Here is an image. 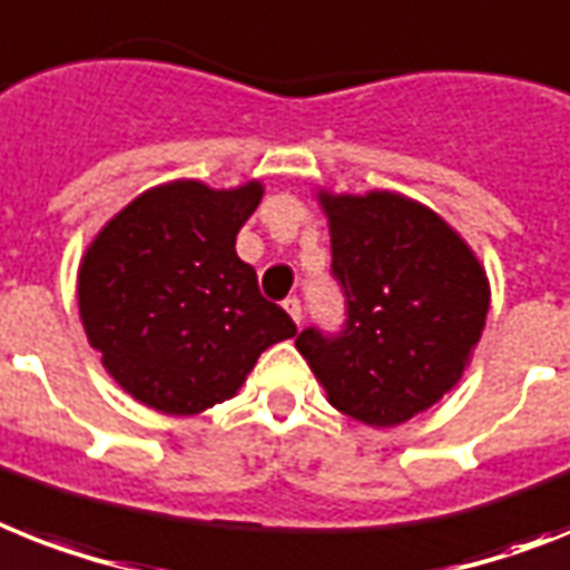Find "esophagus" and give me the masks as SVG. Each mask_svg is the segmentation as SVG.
<instances>
[{"mask_svg": "<svg viewBox=\"0 0 570 570\" xmlns=\"http://www.w3.org/2000/svg\"><path fill=\"white\" fill-rule=\"evenodd\" d=\"M282 305H285V312H288L291 320L299 326V320H303V305H299V299H296V296H288Z\"/></svg>", "mask_w": 570, "mask_h": 570, "instance_id": "34e87169", "label": "esophagus"}]
</instances>
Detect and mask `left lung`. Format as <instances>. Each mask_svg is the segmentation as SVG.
<instances>
[{"mask_svg":"<svg viewBox=\"0 0 570 570\" xmlns=\"http://www.w3.org/2000/svg\"><path fill=\"white\" fill-rule=\"evenodd\" d=\"M332 276L346 296L337 335L308 326L296 350L337 411L393 428L449 393L489 312L487 271L434 209L396 191H320Z\"/></svg>","mask_w":570,"mask_h":570,"instance_id":"obj_1","label":"left lung"}]
</instances>
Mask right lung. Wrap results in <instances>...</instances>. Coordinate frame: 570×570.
Here are the masks:
<instances>
[{"instance_id": "obj_1", "label": "right lung", "mask_w": 570, "mask_h": 570, "mask_svg": "<svg viewBox=\"0 0 570 570\" xmlns=\"http://www.w3.org/2000/svg\"><path fill=\"white\" fill-rule=\"evenodd\" d=\"M265 189L174 180L105 224L78 271L89 346L125 393L168 416L233 399L258 355L296 335L258 291L235 235Z\"/></svg>"}]
</instances>
